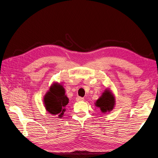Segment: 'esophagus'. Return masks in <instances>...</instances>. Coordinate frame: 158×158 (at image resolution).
<instances>
[{
    "label": "esophagus",
    "instance_id": "obj_1",
    "mask_svg": "<svg viewBox=\"0 0 158 158\" xmlns=\"http://www.w3.org/2000/svg\"><path fill=\"white\" fill-rule=\"evenodd\" d=\"M76 100H77V102H81V101H83L84 100V98L78 96V97L76 98Z\"/></svg>",
    "mask_w": 158,
    "mask_h": 158
}]
</instances>
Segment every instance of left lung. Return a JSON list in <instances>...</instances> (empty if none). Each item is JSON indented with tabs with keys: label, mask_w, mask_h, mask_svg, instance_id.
<instances>
[{
	"label": "left lung",
	"mask_w": 158,
	"mask_h": 158,
	"mask_svg": "<svg viewBox=\"0 0 158 158\" xmlns=\"http://www.w3.org/2000/svg\"><path fill=\"white\" fill-rule=\"evenodd\" d=\"M95 106L100 108L101 112L103 113H109L114 109L115 106V97L110 89L105 90L102 96L96 101Z\"/></svg>",
	"instance_id": "1"
}]
</instances>
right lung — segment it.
Instances as JSON below:
<instances>
[{
	"label": "right lung",
	"mask_w": 158,
	"mask_h": 158,
	"mask_svg": "<svg viewBox=\"0 0 158 158\" xmlns=\"http://www.w3.org/2000/svg\"><path fill=\"white\" fill-rule=\"evenodd\" d=\"M68 103L69 99L65 94V89L63 85L58 83L52 84L44 97V103L47 111L60 118H62Z\"/></svg>",
	"instance_id": "right-lung-1"
}]
</instances>
